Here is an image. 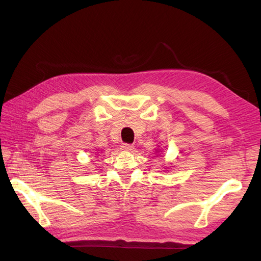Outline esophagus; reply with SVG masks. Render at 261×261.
I'll list each match as a JSON object with an SVG mask.
<instances>
[{
	"label": "esophagus",
	"instance_id": "esophagus-1",
	"mask_svg": "<svg viewBox=\"0 0 261 261\" xmlns=\"http://www.w3.org/2000/svg\"><path fill=\"white\" fill-rule=\"evenodd\" d=\"M134 145H130V143H123V145L121 146V149L122 150H125V151H131L134 150Z\"/></svg>",
	"mask_w": 261,
	"mask_h": 261
}]
</instances>
